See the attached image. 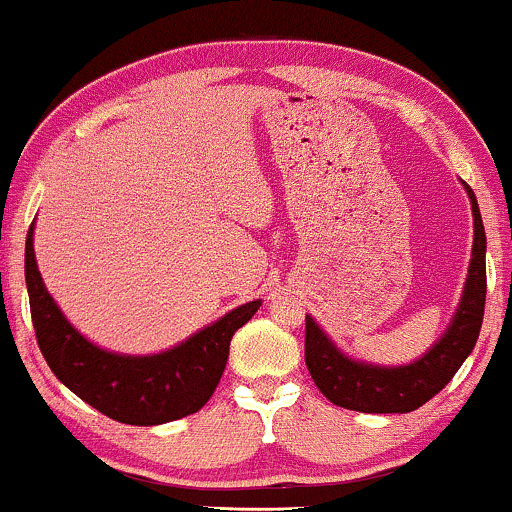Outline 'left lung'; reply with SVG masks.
I'll return each instance as SVG.
<instances>
[{"label": "left lung", "mask_w": 512, "mask_h": 512, "mask_svg": "<svg viewBox=\"0 0 512 512\" xmlns=\"http://www.w3.org/2000/svg\"><path fill=\"white\" fill-rule=\"evenodd\" d=\"M475 218V244L468 285L449 332L432 346L420 361L406 368H375L342 356L323 330L306 315V365L313 382L334 406L361 413H410L453 380L460 365L475 349L482 330L484 301H487V237L475 192L465 185Z\"/></svg>", "instance_id": "1"}]
</instances>
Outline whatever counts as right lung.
<instances>
[{"label": "right lung", "instance_id": "right-lung-1", "mask_svg": "<svg viewBox=\"0 0 512 512\" xmlns=\"http://www.w3.org/2000/svg\"><path fill=\"white\" fill-rule=\"evenodd\" d=\"M25 285L37 346L54 375L106 418L144 427L197 413L211 399L230 356L232 334L261 306V301H249L175 349L130 358L97 349L68 325L42 285L33 225L25 239Z\"/></svg>", "mask_w": 512, "mask_h": 512}]
</instances>
